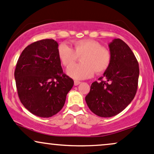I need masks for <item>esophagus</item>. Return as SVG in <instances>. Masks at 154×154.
Returning <instances> with one entry per match:
<instances>
[{"instance_id":"1","label":"esophagus","mask_w":154,"mask_h":154,"mask_svg":"<svg viewBox=\"0 0 154 154\" xmlns=\"http://www.w3.org/2000/svg\"><path fill=\"white\" fill-rule=\"evenodd\" d=\"M80 84H81V82H79V81H75V82H74V84H75V86H78Z\"/></svg>"}]
</instances>
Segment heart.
Masks as SVG:
<instances>
[{
	"label": "heart",
	"instance_id": "heart-1",
	"mask_svg": "<svg viewBox=\"0 0 154 154\" xmlns=\"http://www.w3.org/2000/svg\"><path fill=\"white\" fill-rule=\"evenodd\" d=\"M74 49L66 44L58 47V55L64 66L69 67L82 56V63L70 67L67 72L77 80L88 79L94 72L101 74L109 68L111 54L107 48L102 46L97 41L91 39H82L73 41Z\"/></svg>",
	"mask_w": 154,
	"mask_h": 154
}]
</instances>
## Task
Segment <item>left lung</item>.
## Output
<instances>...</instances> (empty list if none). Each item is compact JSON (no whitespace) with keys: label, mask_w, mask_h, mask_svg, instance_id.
<instances>
[{"label":"left lung","mask_w":154,"mask_h":154,"mask_svg":"<svg viewBox=\"0 0 154 154\" xmlns=\"http://www.w3.org/2000/svg\"><path fill=\"white\" fill-rule=\"evenodd\" d=\"M111 54L109 68L91 84L85 100L91 112L100 117L121 113L132 101L137 90L139 65L134 53L124 41L113 40L108 45Z\"/></svg>","instance_id":"obj_1"}]
</instances>
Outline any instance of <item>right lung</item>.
I'll list each match as a JSON object with an SVG mask.
<instances>
[{
	"instance_id": "obj_1",
	"label": "right lung",
	"mask_w": 154,
	"mask_h": 154,
	"mask_svg": "<svg viewBox=\"0 0 154 154\" xmlns=\"http://www.w3.org/2000/svg\"><path fill=\"white\" fill-rule=\"evenodd\" d=\"M17 93L22 105L32 114L49 118L65 105L73 80L64 73L58 44L43 39L22 51L14 71Z\"/></svg>"
}]
</instances>
